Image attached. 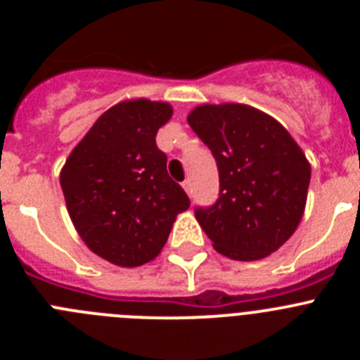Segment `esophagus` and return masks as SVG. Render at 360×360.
Listing matches in <instances>:
<instances>
[{"label": "esophagus", "mask_w": 360, "mask_h": 360, "mask_svg": "<svg viewBox=\"0 0 360 360\" xmlns=\"http://www.w3.org/2000/svg\"><path fill=\"white\" fill-rule=\"evenodd\" d=\"M182 186H184V189H186L187 195H191V193H193V186H191V180H189V178H187V180H184Z\"/></svg>", "instance_id": "obj_1"}]
</instances>
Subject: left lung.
I'll list each match as a JSON object with an SVG mask.
<instances>
[{
    "label": "left lung",
    "mask_w": 360,
    "mask_h": 360,
    "mask_svg": "<svg viewBox=\"0 0 360 360\" xmlns=\"http://www.w3.org/2000/svg\"><path fill=\"white\" fill-rule=\"evenodd\" d=\"M187 122L218 165V200L195 211L212 247L238 262L276 252L303 218L310 186V164L297 142L247 104H203Z\"/></svg>",
    "instance_id": "1"
}]
</instances>
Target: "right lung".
<instances>
[{
  "label": "right lung",
  "instance_id": "add662e5",
  "mask_svg": "<svg viewBox=\"0 0 360 360\" xmlns=\"http://www.w3.org/2000/svg\"><path fill=\"white\" fill-rule=\"evenodd\" d=\"M167 103L115 104L84 135L61 171L68 214L88 249L119 266H141L164 249L176 214L191 205L167 173L158 129Z\"/></svg>",
  "mask_w": 360,
  "mask_h": 360
}]
</instances>
